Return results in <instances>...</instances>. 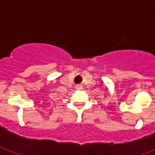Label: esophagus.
<instances>
[{"label":"esophagus","mask_w":155,"mask_h":155,"mask_svg":"<svg viewBox=\"0 0 155 155\" xmlns=\"http://www.w3.org/2000/svg\"><path fill=\"white\" fill-rule=\"evenodd\" d=\"M76 89L77 90H82L83 89V86L81 84H78V85H76Z\"/></svg>","instance_id":"esophagus-1"}]
</instances>
